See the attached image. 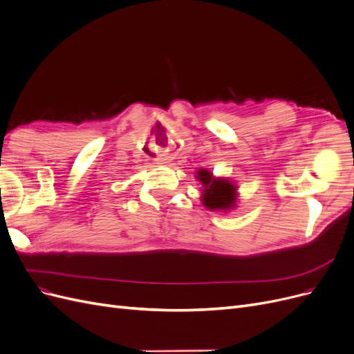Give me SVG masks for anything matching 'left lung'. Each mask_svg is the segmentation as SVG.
<instances>
[{
    "instance_id": "1",
    "label": "left lung",
    "mask_w": 354,
    "mask_h": 354,
    "mask_svg": "<svg viewBox=\"0 0 354 354\" xmlns=\"http://www.w3.org/2000/svg\"><path fill=\"white\" fill-rule=\"evenodd\" d=\"M196 178L202 185V205L209 211L227 212L236 208L238 186L226 177H216L209 169L199 168Z\"/></svg>"
}]
</instances>
